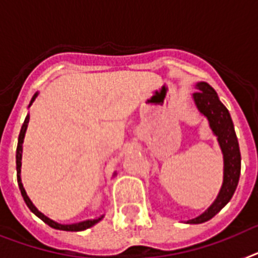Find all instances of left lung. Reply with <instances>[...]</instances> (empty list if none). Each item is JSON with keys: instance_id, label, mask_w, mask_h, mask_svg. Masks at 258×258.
Masks as SVG:
<instances>
[{"instance_id": "1", "label": "left lung", "mask_w": 258, "mask_h": 258, "mask_svg": "<svg viewBox=\"0 0 258 258\" xmlns=\"http://www.w3.org/2000/svg\"><path fill=\"white\" fill-rule=\"evenodd\" d=\"M198 91L194 93V100L201 113L207 117L210 126L214 134L218 137L221 152L224 155V180L216 201L212 203L204 214L188 220L190 224H201L208 221L218 214L225 204L231 201L236 191L241 170V155H240L239 141L236 137L235 127L232 122L231 114L219 100L218 93L207 83H198Z\"/></svg>"}]
</instances>
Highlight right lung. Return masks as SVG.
<instances>
[{
	"label": "right lung",
	"mask_w": 258,
	"mask_h": 258,
	"mask_svg": "<svg viewBox=\"0 0 258 258\" xmlns=\"http://www.w3.org/2000/svg\"><path fill=\"white\" fill-rule=\"evenodd\" d=\"M37 95H38V93H35V95L33 96V99H31V103H33L34 100H35ZM31 103H30V105H31ZM29 120H30V117L27 116L26 118H25V122H23L22 127H21V132H19V137H18V145H17V154H16V159H17V161H16V162H17V180H18V186H19V190H21V194H22L23 201H25V203L27 204V207L30 208V211H31V212H34V214L37 215L38 218L42 219V220H43L44 223H46V224H48V225H50V227H52V228L60 229V231H84V229H87V228H91V227H92V225H95L96 223H97V221L101 220V219H103V216H101V218L93 219V220L82 221V223H78V224H68V225L59 224V223H56V221L48 219L47 216H44V215L42 214V212H39V211L37 210V207H35V206H34V204L31 203V201H30V198L27 197L26 191H25V188H23L22 182H21V159H22L23 138H25V133H26V129H27V124H29Z\"/></svg>",
	"instance_id": "1"
}]
</instances>
